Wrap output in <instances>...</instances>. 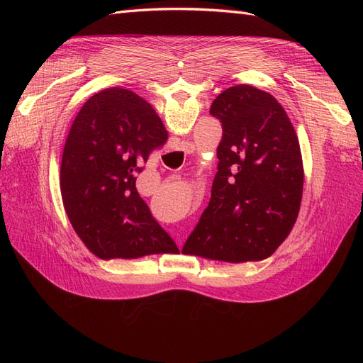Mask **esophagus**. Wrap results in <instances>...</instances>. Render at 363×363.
Wrapping results in <instances>:
<instances>
[{"label":"esophagus","instance_id":"34e87169","mask_svg":"<svg viewBox=\"0 0 363 363\" xmlns=\"http://www.w3.org/2000/svg\"><path fill=\"white\" fill-rule=\"evenodd\" d=\"M189 145H191V144H188V147H189ZM188 147H186V148H188ZM189 148H191V147H189Z\"/></svg>","mask_w":363,"mask_h":363}]
</instances>
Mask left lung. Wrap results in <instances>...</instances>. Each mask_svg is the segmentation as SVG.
Returning a JSON list of instances; mask_svg holds the SVG:
<instances>
[{"mask_svg":"<svg viewBox=\"0 0 363 363\" xmlns=\"http://www.w3.org/2000/svg\"><path fill=\"white\" fill-rule=\"evenodd\" d=\"M211 113L223 124L218 172L184 255L244 263L269 257L291 233L303 196V159L288 113L271 94L236 84Z\"/></svg>","mask_w":363,"mask_h":363,"instance_id":"left-lung-1","label":"left lung"}]
</instances>
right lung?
Listing matches in <instances>:
<instances>
[{
  "mask_svg": "<svg viewBox=\"0 0 363 363\" xmlns=\"http://www.w3.org/2000/svg\"><path fill=\"white\" fill-rule=\"evenodd\" d=\"M168 131L144 98L111 87L77 113L65 142L60 194L75 233L96 257L177 252L136 189V174Z\"/></svg>",
  "mask_w": 363,
  "mask_h": 363,
  "instance_id": "add662e5",
  "label": "right lung"
}]
</instances>
